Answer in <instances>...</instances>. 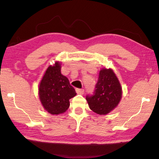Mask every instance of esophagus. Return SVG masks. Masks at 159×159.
Listing matches in <instances>:
<instances>
[{
	"label": "esophagus",
	"instance_id": "1",
	"mask_svg": "<svg viewBox=\"0 0 159 159\" xmlns=\"http://www.w3.org/2000/svg\"><path fill=\"white\" fill-rule=\"evenodd\" d=\"M76 92H77V94L82 95V94H83V93H84V90H83V89L77 88V89H76Z\"/></svg>",
	"mask_w": 159,
	"mask_h": 159
}]
</instances>
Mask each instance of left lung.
Returning a JSON list of instances; mask_svg holds the SVG:
<instances>
[{
    "label": "left lung",
    "mask_w": 159,
    "mask_h": 159,
    "mask_svg": "<svg viewBox=\"0 0 159 159\" xmlns=\"http://www.w3.org/2000/svg\"><path fill=\"white\" fill-rule=\"evenodd\" d=\"M122 96V88L111 69L103 67L99 72L94 94L86 97L89 107L99 115H106L118 106Z\"/></svg>",
    "instance_id": "1"
}]
</instances>
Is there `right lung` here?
<instances>
[{"mask_svg":"<svg viewBox=\"0 0 159 159\" xmlns=\"http://www.w3.org/2000/svg\"><path fill=\"white\" fill-rule=\"evenodd\" d=\"M61 64L56 61L50 65L39 84V98L44 109L53 115L66 112L70 105L69 99L77 93L68 78L61 72Z\"/></svg>","mask_w":159,"mask_h":159,"instance_id":"right-lung-1","label":"right lung"}]
</instances>
